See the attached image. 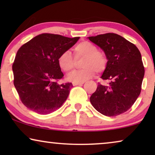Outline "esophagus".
<instances>
[{"instance_id": "34e87169", "label": "esophagus", "mask_w": 155, "mask_h": 155, "mask_svg": "<svg viewBox=\"0 0 155 155\" xmlns=\"http://www.w3.org/2000/svg\"><path fill=\"white\" fill-rule=\"evenodd\" d=\"M84 84V82H73V84L74 86H76V85H82V84Z\"/></svg>"}]
</instances>
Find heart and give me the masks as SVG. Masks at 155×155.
Masks as SVG:
<instances>
[{"label":"heart","mask_w":155,"mask_h":155,"mask_svg":"<svg viewBox=\"0 0 155 155\" xmlns=\"http://www.w3.org/2000/svg\"><path fill=\"white\" fill-rule=\"evenodd\" d=\"M75 59L83 58L82 67L83 69L73 71L68 75L67 79L72 82H83L97 73H101L107 68L108 59L103 52L99 51L98 48L90 41H81L73 49ZM58 65L65 73L71 71L75 67V59L69 51H64L59 55Z\"/></svg>","instance_id":"b5f03b06"}]
</instances>
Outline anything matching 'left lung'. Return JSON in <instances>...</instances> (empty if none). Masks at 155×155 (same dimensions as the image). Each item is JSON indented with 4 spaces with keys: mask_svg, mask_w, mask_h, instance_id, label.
Listing matches in <instances>:
<instances>
[{
    "mask_svg": "<svg viewBox=\"0 0 155 155\" xmlns=\"http://www.w3.org/2000/svg\"><path fill=\"white\" fill-rule=\"evenodd\" d=\"M104 51L108 59L101 78L108 85L98 84L90 102L99 113L116 116L128 111L141 92L145 75L141 54L136 46L121 36L107 33L87 37Z\"/></svg>",
    "mask_w": 155,
    "mask_h": 155,
    "instance_id": "left-lung-1",
    "label": "left lung"
}]
</instances>
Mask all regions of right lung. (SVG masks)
Instances as JSON below:
<instances>
[{"instance_id":"1","label":"right lung","mask_w":155,"mask_h":155,"mask_svg":"<svg viewBox=\"0 0 155 155\" xmlns=\"http://www.w3.org/2000/svg\"><path fill=\"white\" fill-rule=\"evenodd\" d=\"M79 39L44 33L19 48L12 64L13 82L25 107L39 114H48L63 105L73 84L57 83L63 77L57 60Z\"/></svg>"}]
</instances>
